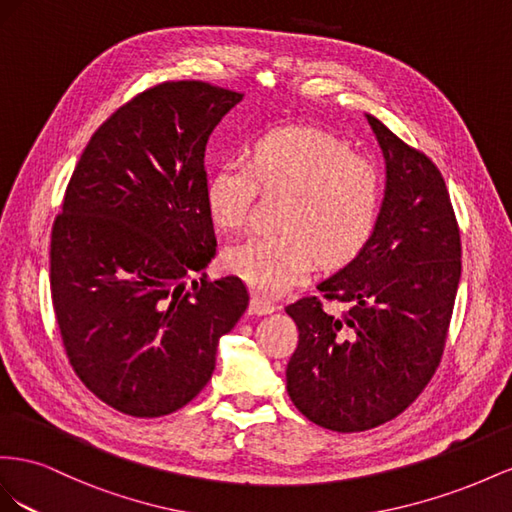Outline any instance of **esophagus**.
Returning <instances> with one entry per match:
<instances>
[{
	"instance_id": "1",
	"label": "esophagus",
	"mask_w": 512,
	"mask_h": 512,
	"mask_svg": "<svg viewBox=\"0 0 512 512\" xmlns=\"http://www.w3.org/2000/svg\"><path fill=\"white\" fill-rule=\"evenodd\" d=\"M274 311H276V304L274 302L266 300L264 296H259V294L251 296V313H255V315H268V313H274Z\"/></svg>"
}]
</instances>
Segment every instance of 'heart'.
<instances>
[{
  "instance_id": "b5f03b06",
  "label": "heart",
  "mask_w": 512,
  "mask_h": 512,
  "mask_svg": "<svg viewBox=\"0 0 512 512\" xmlns=\"http://www.w3.org/2000/svg\"><path fill=\"white\" fill-rule=\"evenodd\" d=\"M259 191L287 195L276 229L227 251V268L259 294L279 296L317 264L339 266L371 236L382 178L369 158L313 128H283L255 141L251 160H229L208 182V210L225 231L251 221Z\"/></svg>"
}]
</instances>
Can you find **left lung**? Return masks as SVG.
<instances>
[{
    "label": "left lung",
    "instance_id": "1",
    "mask_svg": "<svg viewBox=\"0 0 512 512\" xmlns=\"http://www.w3.org/2000/svg\"><path fill=\"white\" fill-rule=\"evenodd\" d=\"M386 158V191L373 233L358 255L287 306L298 347L287 392L315 425L356 433L410 407L440 367L457 287L461 236L440 169L373 115Z\"/></svg>",
    "mask_w": 512,
    "mask_h": 512
}]
</instances>
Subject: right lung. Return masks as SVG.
Here are the masks:
<instances>
[{
  "instance_id": "add662e5",
  "label": "right lung",
  "mask_w": 512,
  "mask_h": 512,
  "mask_svg": "<svg viewBox=\"0 0 512 512\" xmlns=\"http://www.w3.org/2000/svg\"><path fill=\"white\" fill-rule=\"evenodd\" d=\"M244 94L165 81L92 135L51 231V298L81 382L135 418L178 412L210 382L216 347L248 306L216 255L203 158ZM201 273L188 288L185 281Z\"/></svg>"
}]
</instances>
